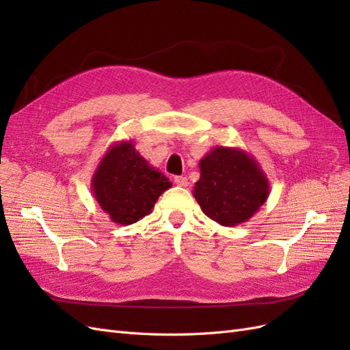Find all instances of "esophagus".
I'll return each instance as SVG.
<instances>
[{
	"instance_id": "esophagus-1",
	"label": "esophagus",
	"mask_w": 350,
	"mask_h": 350,
	"mask_svg": "<svg viewBox=\"0 0 350 350\" xmlns=\"http://www.w3.org/2000/svg\"><path fill=\"white\" fill-rule=\"evenodd\" d=\"M174 183H175L178 187H188V179H187V176H175V178H174Z\"/></svg>"
}]
</instances>
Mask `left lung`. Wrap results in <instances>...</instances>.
Segmentation results:
<instances>
[{"mask_svg": "<svg viewBox=\"0 0 350 350\" xmlns=\"http://www.w3.org/2000/svg\"><path fill=\"white\" fill-rule=\"evenodd\" d=\"M198 166L193 194L203 213L221 226L250 220L269 198V179L245 150L216 146Z\"/></svg>", "mask_w": 350, "mask_h": 350, "instance_id": "1", "label": "left lung"}]
</instances>
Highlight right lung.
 Returning <instances> with one entry per match:
<instances>
[{
  "label": "right lung",
  "instance_id": "1",
  "mask_svg": "<svg viewBox=\"0 0 350 350\" xmlns=\"http://www.w3.org/2000/svg\"><path fill=\"white\" fill-rule=\"evenodd\" d=\"M172 183L135 150L133 140L112 144L92 176V191L113 224L133 225L152 213Z\"/></svg>",
  "mask_w": 350,
  "mask_h": 350
}]
</instances>
